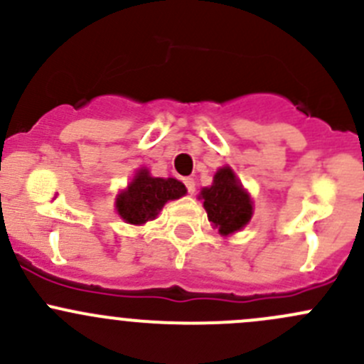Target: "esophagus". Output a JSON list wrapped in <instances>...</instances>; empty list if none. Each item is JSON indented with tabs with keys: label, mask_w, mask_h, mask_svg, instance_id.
Wrapping results in <instances>:
<instances>
[{
	"label": "esophagus",
	"mask_w": 364,
	"mask_h": 364,
	"mask_svg": "<svg viewBox=\"0 0 364 364\" xmlns=\"http://www.w3.org/2000/svg\"><path fill=\"white\" fill-rule=\"evenodd\" d=\"M185 186H186V190H188V193H196V179L186 178L185 179Z\"/></svg>",
	"instance_id": "34e87169"
}]
</instances>
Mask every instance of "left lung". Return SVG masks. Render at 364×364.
Returning <instances> with one entry per match:
<instances>
[{
	"mask_svg": "<svg viewBox=\"0 0 364 364\" xmlns=\"http://www.w3.org/2000/svg\"><path fill=\"white\" fill-rule=\"evenodd\" d=\"M199 199L204 200L208 220L222 236H230L243 229L253 215L250 193L227 165L216 171L211 186L200 190Z\"/></svg>",
	"mask_w": 364,
	"mask_h": 364,
	"instance_id": "1",
	"label": "left lung"
}]
</instances>
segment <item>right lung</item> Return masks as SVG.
<instances>
[{"mask_svg":"<svg viewBox=\"0 0 364 364\" xmlns=\"http://www.w3.org/2000/svg\"><path fill=\"white\" fill-rule=\"evenodd\" d=\"M186 193L185 185L174 178H153L148 168H139L130 185L116 197V211L132 225L155 220L168 200H176Z\"/></svg>","mask_w":364,"mask_h":364,"instance_id":"obj_1","label":"right lung"}]
</instances>
